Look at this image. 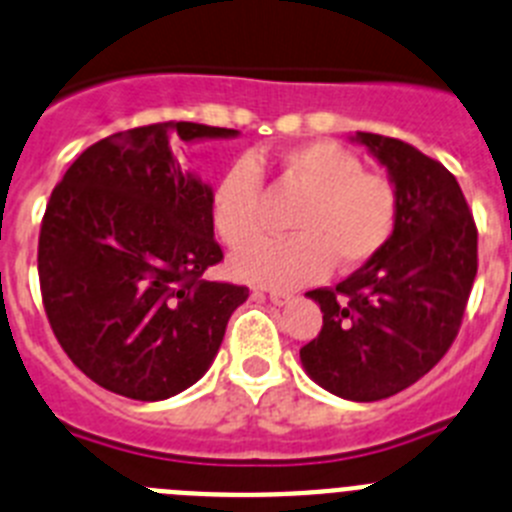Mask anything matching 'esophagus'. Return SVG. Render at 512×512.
<instances>
[{
  "label": "esophagus",
  "instance_id": "esophagus-1",
  "mask_svg": "<svg viewBox=\"0 0 512 512\" xmlns=\"http://www.w3.org/2000/svg\"><path fill=\"white\" fill-rule=\"evenodd\" d=\"M256 295H259L261 300H269L279 307H284L292 302V295H289V292H256Z\"/></svg>",
  "mask_w": 512,
  "mask_h": 512
}]
</instances>
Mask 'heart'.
Listing matches in <instances>:
<instances>
[{
    "mask_svg": "<svg viewBox=\"0 0 512 512\" xmlns=\"http://www.w3.org/2000/svg\"><path fill=\"white\" fill-rule=\"evenodd\" d=\"M287 184L305 192L289 217L297 230L282 238H256L230 256V274L261 287L292 289L338 269H356L390 241L397 194L361 158L336 140H305L277 158ZM256 158H238L212 187L210 220L217 238L240 246L259 230L261 174Z\"/></svg>",
    "mask_w": 512,
    "mask_h": 512,
    "instance_id": "heart-1",
    "label": "heart"
}]
</instances>
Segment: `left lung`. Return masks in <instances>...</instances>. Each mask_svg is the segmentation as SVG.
Returning <instances> with one entry per match:
<instances>
[{"instance_id":"left-lung-1","label":"left lung","mask_w":512,"mask_h":512,"mask_svg":"<svg viewBox=\"0 0 512 512\" xmlns=\"http://www.w3.org/2000/svg\"><path fill=\"white\" fill-rule=\"evenodd\" d=\"M387 169L397 194L390 241L336 289L307 292L323 330L300 348L307 377L354 402L392 397L441 361L477 277V228L449 169L418 148L351 135Z\"/></svg>"}]
</instances>
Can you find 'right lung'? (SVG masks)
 I'll list each match as a JSON object with an SVG mask.
<instances>
[{
    "label": "right lung",
    "instance_id": "add662e5",
    "mask_svg": "<svg viewBox=\"0 0 512 512\" xmlns=\"http://www.w3.org/2000/svg\"><path fill=\"white\" fill-rule=\"evenodd\" d=\"M158 122L89 146L53 189L38 243L43 305L69 359L104 390L156 402L200 382L246 287L207 282L223 259L212 187L176 140L238 138Z\"/></svg>",
    "mask_w": 512,
    "mask_h": 512
}]
</instances>
